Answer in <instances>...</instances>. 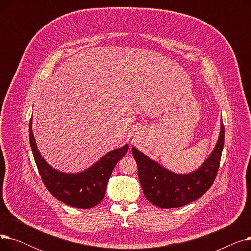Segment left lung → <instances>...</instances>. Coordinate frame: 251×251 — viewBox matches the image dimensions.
Masks as SVG:
<instances>
[{
  "mask_svg": "<svg viewBox=\"0 0 251 251\" xmlns=\"http://www.w3.org/2000/svg\"><path fill=\"white\" fill-rule=\"evenodd\" d=\"M224 139L225 128L221 121L220 135L214 151L199 169L188 174L171 172L133 147L132 153L138 168V178L147 200L161 208H174L200 199L216 179Z\"/></svg>",
  "mask_w": 251,
  "mask_h": 251,
  "instance_id": "1",
  "label": "left lung"
}]
</instances>
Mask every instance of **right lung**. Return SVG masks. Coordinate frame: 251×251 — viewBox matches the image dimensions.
Segmentation results:
<instances>
[{"instance_id":"add662e5","label":"right lung","mask_w":251,"mask_h":251,"mask_svg":"<svg viewBox=\"0 0 251 251\" xmlns=\"http://www.w3.org/2000/svg\"><path fill=\"white\" fill-rule=\"evenodd\" d=\"M29 140L37 170L47 189L60 201L83 209L94 207L102 201L116 164L129 149L125 144L109 151L83 172L63 173L50 167L39 153L32 133V118L29 122Z\"/></svg>"}]
</instances>
